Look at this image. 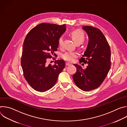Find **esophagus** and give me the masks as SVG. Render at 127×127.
Here are the masks:
<instances>
[{
  "label": "esophagus",
  "mask_w": 127,
  "mask_h": 127,
  "mask_svg": "<svg viewBox=\"0 0 127 127\" xmlns=\"http://www.w3.org/2000/svg\"><path fill=\"white\" fill-rule=\"evenodd\" d=\"M70 65H71V64L68 63H66V66H70Z\"/></svg>",
  "instance_id": "34e87169"
}]
</instances>
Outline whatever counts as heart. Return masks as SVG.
I'll list each match as a JSON object with an SVG mask.
<instances>
[{"label": "heart", "mask_w": 127, "mask_h": 127, "mask_svg": "<svg viewBox=\"0 0 127 127\" xmlns=\"http://www.w3.org/2000/svg\"><path fill=\"white\" fill-rule=\"evenodd\" d=\"M71 35L74 41L77 44L78 43H82L85 40V34L83 31L80 30H75L71 32ZM63 44V38L62 36L59 37L58 39V46L60 48H62ZM78 56V54L75 52H68L64 54L62 58L66 61L68 62H73L75 58Z\"/></svg>", "instance_id": "1"}]
</instances>
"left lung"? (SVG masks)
Here are the masks:
<instances>
[{
    "mask_svg": "<svg viewBox=\"0 0 127 127\" xmlns=\"http://www.w3.org/2000/svg\"><path fill=\"white\" fill-rule=\"evenodd\" d=\"M82 29L88 36L87 48L80 62L88 64L85 69L74 64L77 71L73 75L75 84L83 91L88 92L98 87L105 78L111 68V52L104 34L100 30L91 26Z\"/></svg>",
    "mask_w": 127,
    "mask_h": 127,
    "instance_id": "obj_1",
    "label": "left lung"
}]
</instances>
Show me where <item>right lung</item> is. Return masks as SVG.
I'll return each mask as SVG.
<instances>
[{"label":"right lung","mask_w":127,"mask_h":127,"mask_svg":"<svg viewBox=\"0 0 127 127\" xmlns=\"http://www.w3.org/2000/svg\"><path fill=\"white\" fill-rule=\"evenodd\" d=\"M66 25L42 23L32 29L24 42L21 59L24 77L34 90L44 92L54 86L59 74L65 67L63 60L47 66L48 58L53 56L58 48V39L66 31Z\"/></svg>","instance_id":"obj_1"}]
</instances>
